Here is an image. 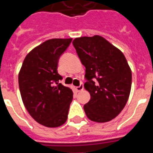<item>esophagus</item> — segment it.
<instances>
[{
  "mask_svg": "<svg viewBox=\"0 0 153 153\" xmlns=\"http://www.w3.org/2000/svg\"><path fill=\"white\" fill-rule=\"evenodd\" d=\"M75 89H76V91L78 92H79V91H82V90H83V85H79V87H76V88H75Z\"/></svg>",
  "mask_w": 153,
  "mask_h": 153,
  "instance_id": "obj_1",
  "label": "esophagus"
}]
</instances>
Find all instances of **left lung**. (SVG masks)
<instances>
[{"instance_id":"obj_1","label":"left lung","mask_w":153,"mask_h":153,"mask_svg":"<svg viewBox=\"0 0 153 153\" xmlns=\"http://www.w3.org/2000/svg\"><path fill=\"white\" fill-rule=\"evenodd\" d=\"M73 45L86 67L84 87L91 95L83 107L87 118L111 120L125 107L131 91V71L125 56L99 35L77 38Z\"/></svg>"}]
</instances>
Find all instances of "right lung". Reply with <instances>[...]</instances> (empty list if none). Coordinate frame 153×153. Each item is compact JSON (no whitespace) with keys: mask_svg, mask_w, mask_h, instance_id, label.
I'll use <instances>...</instances> for the list:
<instances>
[{"mask_svg":"<svg viewBox=\"0 0 153 153\" xmlns=\"http://www.w3.org/2000/svg\"><path fill=\"white\" fill-rule=\"evenodd\" d=\"M72 38H53L33 49L22 63L18 83L23 103L33 119L47 128H57L67 120L73 99L70 87L59 83L60 56Z\"/></svg>","mask_w":153,"mask_h":153,"instance_id":"add662e5","label":"right lung"}]
</instances>
